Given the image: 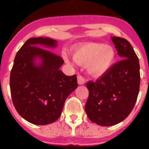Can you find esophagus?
Returning a JSON list of instances; mask_svg holds the SVG:
<instances>
[{
    "instance_id": "obj_1",
    "label": "esophagus",
    "mask_w": 149,
    "mask_h": 149,
    "mask_svg": "<svg viewBox=\"0 0 149 149\" xmlns=\"http://www.w3.org/2000/svg\"><path fill=\"white\" fill-rule=\"evenodd\" d=\"M77 84H80V85H83V84H85V79L81 74L77 75Z\"/></svg>"
}]
</instances>
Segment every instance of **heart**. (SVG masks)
I'll list each match as a JSON object with an SVG mask.
<instances>
[{
	"label": "heart",
	"instance_id": "b5f03b06",
	"mask_svg": "<svg viewBox=\"0 0 149 149\" xmlns=\"http://www.w3.org/2000/svg\"><path fill=\"white\" fill-rule=\"evenodd\" d=\"M115 58L113 48L101 43H86L79 46L73 52L74 60L80 65H88V72L93 75H101L107 72Z\"/></svg>",
	"mask_w": 149,
	"mask_h": 149
}]
</instances>
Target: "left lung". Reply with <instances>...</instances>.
<instances>
[{"label": "left lung", "instance_id": "1", "mask_svg": "<svg viewBox=\"0 0 149 149\" xmlns=\"http://www.w3.org/2000/svg\"><path fill=\"white\" fill-rule=\"evenodd\" d=\"M120 61L95 82L86 83L89 98L85 105L89 119L101 126L122 122L136 104L140 84L139 59L125 39L111 36Z\"/></svg>", "mask_w": 149, "mask_h": 149}]
</instances>
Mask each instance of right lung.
Masks as SVG:
<instances>
[{
    "instance_id": "add662e5",
    "label": "right lung",
    "mask_w": 149,
    "mask_h": 149,
    "mask_svg": "<svg viewBox=\"0 0 149 149\" xmlns=\"http://www.w3.org/2000/svg\"><path fill=\"white\" fill-rule=\"evenodd\" d=\"M57 42L30 38L15 55L10 73L12 100L18 114L35 125H48L60 116L65 100L77 87V75L66 76L63 58L49 50ZM37 59L40 62L37 63Z\"/></svg>"
}]
</instances>
